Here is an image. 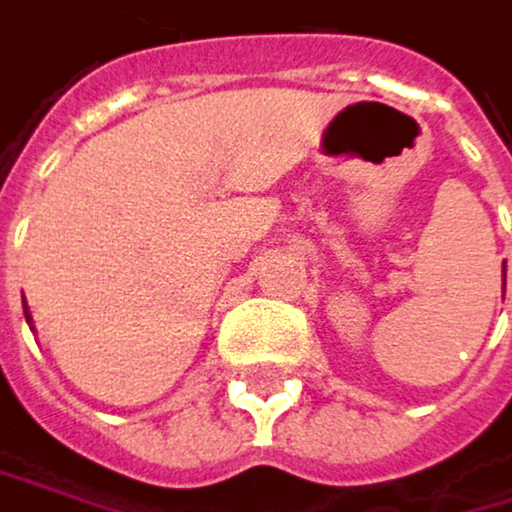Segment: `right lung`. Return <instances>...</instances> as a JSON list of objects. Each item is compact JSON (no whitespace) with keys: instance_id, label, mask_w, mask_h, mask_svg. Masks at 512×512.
Returning a JSON list of instances; mask_svg holds the SVG:
<instances>
[{"instance_id":"1","label":"right lung","mask_w":512,"mask_h":512,"mask_svg":"<svg viewBox=\"0 0 512 512\" xmlns=\"http://www.w3.org/2000/svg\"><path fill=\"white\" fill-rule=\"evenodd\" d=\"M24 316H27V322H30V328H33V316H30V310L24 307Z\"/></svg>"}]
</instances>
